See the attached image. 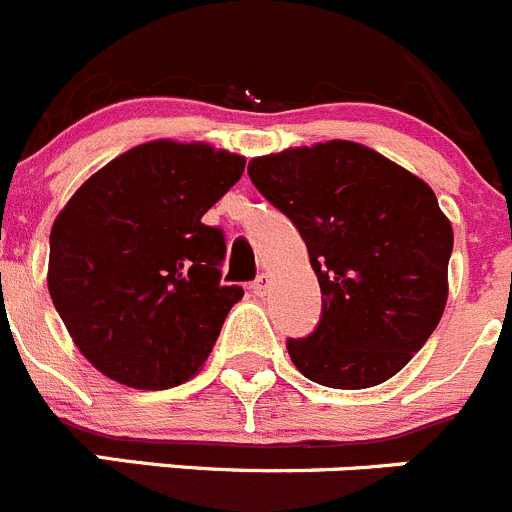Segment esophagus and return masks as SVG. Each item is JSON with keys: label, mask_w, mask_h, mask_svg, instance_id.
<instances>
[{"label": "esophagus", "mask_w": 512, "mask_h": 512, "mask_svg": "<svg viewBox=\"0 0 512 512\" xmlns=\"http://www.w3.org/2000/svg\"><path fill=\"white\" fill-rule=\"evenodd\" d=\"M267 285H270V278H267V275H260V278L252 283V293H255L257 298H262V295L267 293Z\"/></svg>", "instance_id": "obj_1"}]
</instances>
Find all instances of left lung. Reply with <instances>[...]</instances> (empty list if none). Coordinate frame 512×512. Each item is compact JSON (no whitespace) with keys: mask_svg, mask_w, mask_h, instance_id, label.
I'll return each mask as SVG.
<instances>
[{"mask_svg":"<svg viewBox=\"0 0 512 512\" xmlns=\"http://www.w3.org/2000/svg\"><path fill=\"white\" fill-rule=\"evenodd\" d=\"M252 184L298 227L323 295L321 323L290 338L305 379L384 384L427 343L447 305L452 224L412 171L353 141L257 156Z\"/></svg>","mask_w":512,"mask_h":512,"instance_id":"8db88e82","label":"left lung"}]
</instances>
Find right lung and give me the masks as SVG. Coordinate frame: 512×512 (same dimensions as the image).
I'll return each mask as SVG.
<instances>
[{
  "label": "right lung",
  "mask_w": 512,
  "mask_h": 512,
  "mask_svg": "<svg viewBox=\"0 0 512 512\" xmlns=\"http://www.w3.org/2000/svg\"><path fill=\"white\" fill-rule=\"evenodd\" d=\"M245 171L209 143L161 138L95 171L57 214L47 288L90 364L131 389H171L212 353L240 285L224 234L202 222Z\"/></svg>",
  "instance_id": "obj_1"
}]
</instances>
